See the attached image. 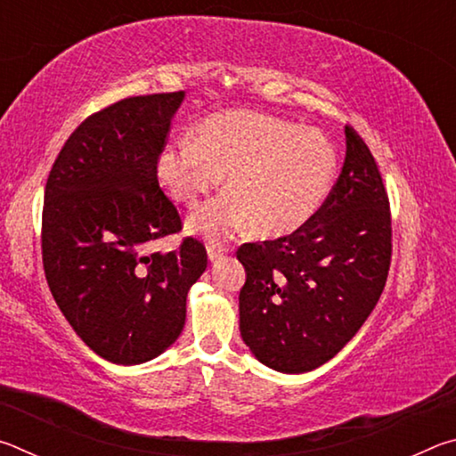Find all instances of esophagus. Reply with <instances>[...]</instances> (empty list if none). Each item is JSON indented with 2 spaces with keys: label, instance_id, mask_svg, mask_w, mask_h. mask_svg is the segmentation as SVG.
<instances>
[{
  "label": "esophagus",
  "instance_id": "obj_1",
  "mask_svg": "<svg viewBox=\"0 0 456 456\" xmlns=\"http://www.w3.org/2000/svg\"><path fill=\"white\" fill-rule=\"evenodd\" d=\"M227 249L223 245H219V243H209L207 245V256H209V259L211 261H217V259H221L223 257V253H225Z\"/></svg>",
  "mask_w": 456,
  "mask_h": 456
}]
</instances>
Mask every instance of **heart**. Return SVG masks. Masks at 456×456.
<instances>
[{"label": "heart", "instance_id": "1", "mask_svg": "<svg viewBox=\"0 0 456 456\" xmlns=\"http://www.w3.org/2000/svg\"><path fill=\"white\" fill-rule=\"evenodd\" d=\"M157 173L175 200L195 207L227 175V189L192 215L191 227L221 239L251 221L259 235L291 233L328 197L336 154L318 130L251 110L213 114L159 154Z\"/></svg>", "mask_w": 456, "mask_h": 456}]
</instances>
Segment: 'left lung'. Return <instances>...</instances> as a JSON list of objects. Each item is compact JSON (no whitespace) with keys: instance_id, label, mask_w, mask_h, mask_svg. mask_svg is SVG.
I'll list each match as a JSON object with an SVG mask.
<instances>
[{"instance_id":"left-lung-1","label":"left lung","mask_w":456,"mask_h":456,"mask_svg":"<svg viewBox=\"0 0 456 456\" xmlns=\"http://www.w3.org/2000/svg\"><path fill=\"white\" fill-rule=\"evenodd\" d=\"M390 257L388 192L368 144L346 126L342 173L314 217L291 235L237 249L247 272L243 342L277 372L326 364L372 314Z\"/></svg>"}]
</instances>
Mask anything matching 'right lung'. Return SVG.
<instances>
[{
    "mask_svg": "<svg viewBox=\"0 0 456 456\" xmlns=\"http://www.w3.org/2000/svg\"><path fill=\"white\" fill-rule=\"evenodd\" d=\"M184 92L122 98L82 122L45 183L42 261L61 314L98 356L141 364L171 346L207 249L149 245L183 229L159 184L157 160Z\"/></svg>",
    "mask_w": 456,
    "mask_h": 456,
    "instance_id": "obj_1",
    "label": "right lung"
}]
</instances>
